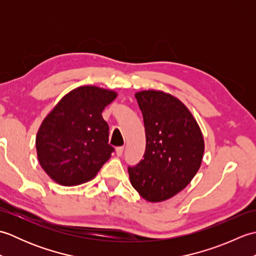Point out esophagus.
<instances>
[{
  "mask_svg": "<svg viewBox=\"0 0 256 256\" xmlns=\"http://www.w3.org/2000/svg\"><path fill=\"white\" fill-rule=\"evenodd\" d=\"M123 150H124V148L123 146H120V148H116V155L120 157V156H122V154H123Z\"/></svg>",
  "mask_w": 256,
  "mask_h": 256,
  "instance_id": "obj_1",
  "label": "esophagus"
}]
</instances>
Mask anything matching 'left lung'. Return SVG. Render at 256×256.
I'll return each mask as SVG.
<instances>
[{
  "label": "left lung",
  "instance_id": "8db88e82",
  "mask_svg": "<svg viewBox=\"0 0 256 256\" xmlns=\"http://www.w3.org/2000/svg\"><path fill=\"white\" fill-rule=\"evenodd\" d=\"M142 111L146 148L138 165L128 166L132 186L150 202L170 199L192 182L204 152L200 128L187 106L162 91L135 94Z\"/></svg>",
  "mask_w": 256,
  "mask_h": 256
}]
</instances>
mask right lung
<instances>
[{
	"mask_svg": "<svg viewBox=\"0 0 256 256\" xmlns=\"http://www.w3.org/2000/svg\"><path fill=\"white\" fill-rule=\"evenodd\" d=\"M116 92L84 86L64 96L42 121L36 135L37 157L42 170L62 186L94 178L114 148L108 125L102 118Z\"/></svg>",
	"mask_w": 256,
	"mask_h": 256,
	"instance_id": "add662e5",
	"label": "right lung"
}]
</instances>
